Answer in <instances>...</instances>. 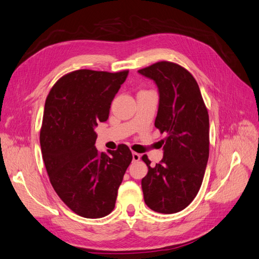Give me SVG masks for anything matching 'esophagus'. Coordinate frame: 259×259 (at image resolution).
I'll return each mask as SVG.
<instances>
[{
	"label": "esophagus",
	"mask_w": 259,
	"mask_h": 259,
	"mask_svg": "<svg viewBox=\"0 0 259 259\" xmlns=\"http://www.w3.org/2000/svg\"><path fill=\"white\" fill-rule=\"evenodd\" d=\"M132 155H133V161H139L140 160V154L139 153L133 152Z\"/></svg>",
	"instance_id": "obj_1"
}]
</instances>
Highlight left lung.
<instances>
[{
    "label": "left lung",
    "instance_id": "obj_1",
    "mask_svg": "<svg viewBox=\"0 0 259 259\" xmlns=\"http://www.w3.org/2000/svg\"><path fill=\"white\" fill-rule=\"evenodd\" d=\"M152 80L159 92L154 125L166 133L163 159L154 167L143 161L148 174L142 179L145 203L162 214L186 208L198 194L209 153V120L199 85L179 65L160 61L138 70Z\"/></svg>",
    "mask_w": 259,
    "mask_h": 259
}]
</instances>
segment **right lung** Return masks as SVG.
Here are the masks:
<instances>
[{"label":"right lung","mask_w":259,"mask_h":259,"mask_svg":"<svg viewBox=\"0 0 259 259\" xmlns=\"http://www.w3.org/2000/svg\"><path fill=\"white\" fill-rule=\"evenodd\" d=\"M127 75L128 71L76 70L59 79L46 98L40 133L45 167L58 197L85 218L111 213L133 159L125 145L109 155L95 147V128L108 120Z\"/></svg>","instance_id":"1"}]
</instances>
